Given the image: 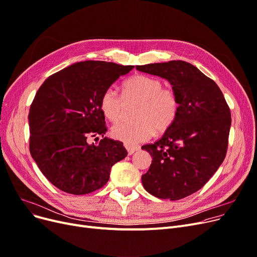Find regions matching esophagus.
Masks as SVG:
<instances>
[{
	"label": "esophagus",
	"instance_id": "obj_1",
	"mask_svg": "<svg viewBox=\"0 0 257 257\" xmlns=\"http://www.w3.org/2000/svg\"><path fill=\"white\" fill-rule=\"evenodd\" d=\"M124 146L127 149V152H128L129 155L133 154L136 151H138L140 149L139 146H132V145H129V144H124Z\"/></svg>",
	"mask_w": 257,
	"mask_h": 257
}]
</instances>
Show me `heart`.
<instances>
[{
  "instance_id": "1",
  "label": "heart",
  "mask_w": 257,
  "mask_h": 257,
  "mask_svg": "<svg viewBox=\"0 0 257 257\" xmlns=\"http://www.w3.org/2000/svg\"><path fill=\"white\" fill-rule=\"evenodd\" d=\"M136 99L139 105L133 120H119L111 128V136L126 144H138L152 138L154 132H164L174 122L180 102L174 90L163 87L158 77L138 74L122 85L119 95L113 88H107L99 98V108L104 116L117 120L122 111L124 101Z\"/></svg>"
}]
</instances>
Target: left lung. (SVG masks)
<instances>
[{
	"instance_id": "obj_1",
	"label": "left lung",
	"mask_w": 257,
	"mask_h": 257,
	"mask_svg": "<svg viewBox=\"0 0 257 257\" xmlns=\"http://www.w3.org/2000/svg\"><path fill=\"white\" fill-rule=\"evenodd\" d=\"M169 81L180 102L162 139L142 147L152 156L142 175L150 194L177 200L198 191L224 162L231 127L230 108L216 83L184 61L137 66Z\"/></svg>"
}]
</instances>
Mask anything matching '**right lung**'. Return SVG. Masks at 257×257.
Listing matches in <instances>:
<instances>
[{"label":"right lung","mask_w":257,"mask_h":257,"mask_svg":"<svg viewBox=\"0 0 257 257\" xmlns=\"http://www.w3.org/2000/svg\"><path fill=\"white\" fill-rule=\"evenodd\" d=\"M133 66L102 61L73 64L45 80L29 109V150L42 173L60 190L83 195L104 187L115 163L125 159L122 143L107 131L99 98ZM102 135L96 145L90 137ZM98 140V138H96Z\"/></svg>","instance_id":"1"}]
</instances>
